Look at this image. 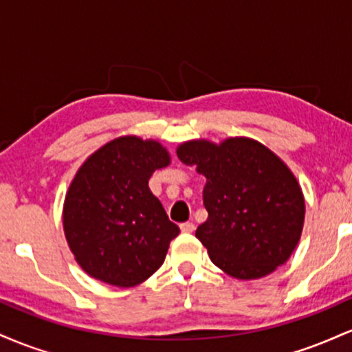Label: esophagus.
Instances as JSON below:
<instances>
[{"mask_svg": "<svg viewBox=\"0 0 352 352\" xmlns=\"http://www.w3.org/2000/svg\"><path fill=\"white\" fill-rule=\"evenodd\" d=\"M180 230L184 233H192L193 230H195V225H193L192 221H185V223L180 225Z\"/></svg>", "mask_w": 352, "mask_h": 352, "instance_id": "1", "label": "esophagus"}]
</instances>
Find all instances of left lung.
Instances as JSON below:
<instances>
[{
  "label": "left lung",
  "instance_id": "obj_1",
  "mask_svg": "<svg viewBox=\"0 0 352 352\" xmlns=\"http://www.w3.org/2000/svg\"><path fill=\"white\" fill-rule=\"evenodd\" d=\"M177 155L207 177L208 218L195 236L218 268L238 280H256L292 256L305 223V197L280 157L246 137L218 145L190 140Z\"/></svg>",
  "mask_w": 352,
  "mask_h": 352
}]
</instances>
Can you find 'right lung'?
Listing matches in <instances>:
<instances>
[{
    "mask_svg": "<svg viewBox=\"0 0 352 352\" xmlns=\"http://www.w3.org/2000/svg\"><path fill=\"white\" fill-rule=\"evenodd\" d=\"M170 155L157 140L125 135L82 164L66 193L63 223L76 261L89 276L131 288L160 268L180 228L148 188Z\"/></svg>",
    "mask_w": 352,
    "mask_h": 352,
    "instance_id": "obj_1",
    "label": "right lung"
}]
</instances>
